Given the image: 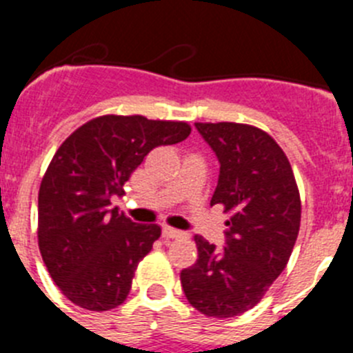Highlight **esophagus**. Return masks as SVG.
I'll list each match as a JSON object with an SVG mask.
<instances>
[{"instance_id":"obj_1","label":"esophagus","mask_w":353,"mask_h":353,"mask_svg":"<svg viewBox=\"0 0 353 353\" xmlns=\"http://www.w3.org/2000/svg\"><path fill=\"white\" fill-rule=\"evenodd\" d=\"M183 235H185V233L180 232V230H174V228L171 226L162 228V236H164V239H180V236Z\"/></svg>"}]
</instances>
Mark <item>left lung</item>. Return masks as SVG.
<instances>
[{
    "label": "left lung",
    "instance_id": "left-lung-1",
    "mask_svg": "<svg viewBox=\"0 0 353 353\" xmlns=\"http://www.w3.org/2000/svg\"><path fill=\"white\" fill-rule=\"evenodd\" d=\"M196 129L221 162L210 205L230 215V232L224 249L196 235L198 260L180 281L201 314L239 316L285 270L301 228V194L288 157L270 134L235 121H196Z\"/></svg>",
    "mask_w": 353,
    "mask_h": 353
}]
</instances>
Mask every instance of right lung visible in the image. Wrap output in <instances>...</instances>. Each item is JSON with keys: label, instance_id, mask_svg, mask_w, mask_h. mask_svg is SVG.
Segmentation results:
<instances>
[{"label": "right lung", "instance_id": "obj_1", "mask_svg": "<svg viewBox=\"0 0 353 353\" xmlns=\"http://www.w3.org/2000/svg\"><path fill=\"white\" fill-rule=\"evenodd\" d=\"M189 134L187 121L102 114L56 150L40 182L37 233L43 263L68 301L97 313L125 302L161 228L132 223L111 208V196L125 192V182L152 150Z\"/></svg>", "mask_w": 353, "mask_h": 353}]
</instances>
